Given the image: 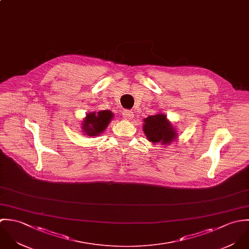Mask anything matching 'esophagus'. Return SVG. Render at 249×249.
<instances>
[{"label":"esophagus","mask_w":249,"mask_h":249,"mask_svg":"<svg viewBox=\"0 0 249 249\" xmlns=\"http://www.w3.org/2000/svg\"><path fill=\"white\" fill-rule=\"evenodd\" d=\"M123 117L126 119V120H131L133 117H134V112L129 110V109H126V110H123Z\"/></svg>","instance_id":"esophagus-1"}]
</instances>
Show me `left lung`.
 I'll return each instance as SVG.
<instances>
[{
  "mask_svg": "<svg viewBox=\"0 0 249 249\" xmlns=\"http://www.w3.org/2000/svg\"><path fill=\"white\" fill-rule=\"evenodd\" d=\"M143 121V132L146 135L147 140L152 143H160L161 145H166L170 144L171 142L176 140V130L167 120L165 114L159 113L149 115Z\"/></svg>",
  "mask_w": 249,
  "mask_h": 249,
  "instance_id": "1",
  "label": "left lung"
}]
</instances>
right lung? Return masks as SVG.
I'll return each instance as SVG.
<instances>
[{
    "instance_id": "1",
    "label": "right lung",
    "mask_w": 249,
    "mask_h": 249,
    "mask_svg": "<svg viewBox=\"0 0 249 249\" xmlns=\"http://www.w3.org/2000/svg\"><path fill=\"white\" fill-rule=\"evenodd\" d=\"M112 117L113 113L108 109L88 113L83 122V133L89 137L99 136L106 130Z\"/></svg>"
}]
</instances>
